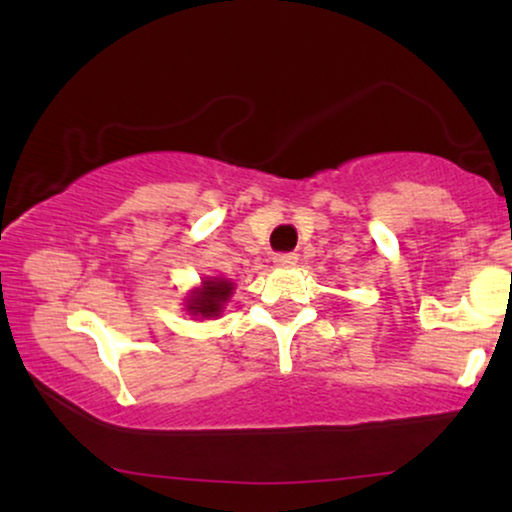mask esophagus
Segmentation results:
<instances>
[{
	"instance_id": "1",
	"label": "esophagus",
	"mask_w": 512,
	"mask_h": 512,
	"mask_svg": "<svg viewBox=\"0 0 512 512\" xmlns=\"http://www.w3.org/2000/svg\"><path fill=\"white\" fill-rule=\"evenodd\" d=\"M272 261H275L277 268H291V265L298 263V254H293V251H286V254H277L275 258H272Z\"/></svg>"
}]
</instances>
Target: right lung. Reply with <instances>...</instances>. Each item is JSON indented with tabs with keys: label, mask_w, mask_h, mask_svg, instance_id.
Masks as SVG:
<instances>
[{
	"label": "right lung",
	"mask_w": 512,
	"mask_h": 512,
	"mask_svg": "<svg viewBox=\"0 0 512 512\" xmlns=\"http://www.w3.org/2000/svg\"><path fill=\"white\" fill-rule=\"evenodd\" d=\"M230 293H233V284L228 279H205V286L193 291V296L188 298V312H193L195 317H216L228 303Z\"/></svg>",
	"instance_id": "obj_1"
}]
</instances>
